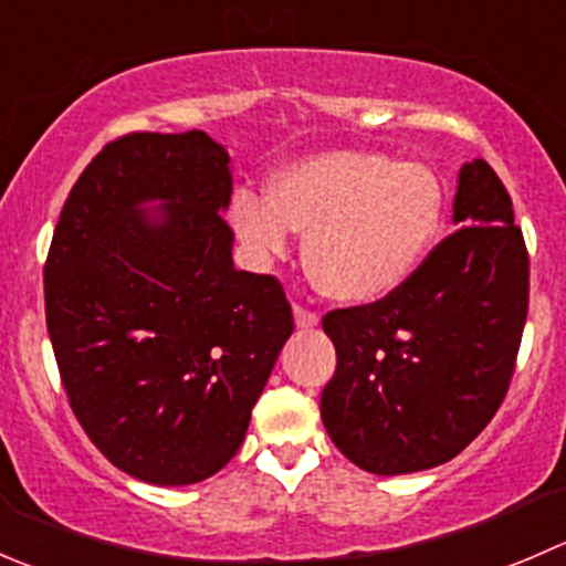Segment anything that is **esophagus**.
I'll return each mask as SVG.
<instances>
[{
  "label": "esophagus",
  "instance_id": "obj_1",
  "mask_svg": "<svg viewBox=\"0 0 566 566\" xmlns=\"http://www.w3.org/2000/svg\"><path fill=\"white\" fill-rule=\"evenodd\" d=\"M317 323H319L317 312H312V310H306V306L295 304V325H298V328H315Z\"/></svg>",
  "mask_w": 566,
  "mask_h": 566
}]
</instances>
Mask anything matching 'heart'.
<instances>
[{
  "label": "heart",
  "mask_w": 566,
  "mask_h": 566,
  "mask_svg": "<svg viewBox=\"0 0 566 566\" xmlns=\"http://www.w3.org/2000/svg\"><path fill=\"white\" fill-rule=\"evenodd\" d=\"M232 219L256 260L287 254L306 232L304 265L319 293L373 304L402 287L443 219V188L424 164L378 150H328L276 175L271 197L238 193Z\"/></svg>",
  "instance_id": "heart-1"
}]
</instances>
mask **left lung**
I'll return each instance as SVG.
<instances>
[{"label":"left lung","instance_id":"8db88e82","mask_svg":"<svg viewBox=\"0 0 566 566\" xmlns=\"http://www.w3.org/2000/svg\"><path fill=\"white\" fill-rule=\"evenodd\" d=\"M458 230L386 298L334 310L336 373L319 416L347 460L380 476L458 458L510 389L528 315V251L488 161L465 164Z\"/></svg>","mask_w":566,"mask_h":566}]
</instances>
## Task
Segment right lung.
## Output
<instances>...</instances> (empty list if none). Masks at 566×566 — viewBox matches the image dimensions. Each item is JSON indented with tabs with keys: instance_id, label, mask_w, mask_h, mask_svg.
I'll list each match as a JSON object with an SVG mask.
<instances>
[{
	"instance_id": "right-lung-1",
	"label": "right lung",
	"mask_w": 566,
	"mask_h": 566,
	"mask_svg": "<svg viewBox=\"0 0 566 566\" xmlns=\"http://www.w3.org/2000/svg\"><path fill=\"white\" fill-rule=\"evenodd\" d=\"M230 156L202 130L125 134L71 188L43 265L67 402L101 454L150 484L227 465L293 334L282 282L235 271ZM163 199V213L140 205Z\"/></svg>"
}]
</instances>
